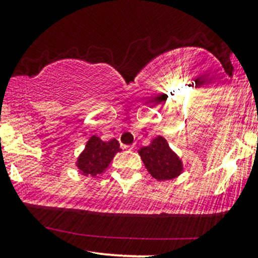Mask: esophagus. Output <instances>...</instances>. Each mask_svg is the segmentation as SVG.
<instances>
[{
    "mask_svg": "<svg viewBox=\"0 0 258 258\" xmlns=\"http://www.w3.org/2000/svg\"><path fill=\"white\" fill-rule=\"evenodd\" d=\"M135 147H136V146H135V145H131V146H123V148H126V150H128V151H134V150H135Z\"/></svg>",
    "mask_w": 258,
    "mask_h": 258,
    "instance_id": "esophagus-1",
    "label": "esophagus"
}]
</instances>
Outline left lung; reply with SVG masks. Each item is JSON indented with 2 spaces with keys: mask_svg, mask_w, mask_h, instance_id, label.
<instances>
[{
  "mask_svg": "<svg viewBox=\"0 0 258 258\" xmlns=\"http://www.w3.org/2000/svg\"><path fill=\"white\" fill-rule=\"evenodd\" d=\"M146 168L158 181L172 179L181 175L182 162L163 137L157 136L150 146L139 150Z\"/></svg>",
  "mask_w": 258,
  "mask_h": 258,
  "instance_id": "8db88e82",
  "label": "left lung"
}]
</instances>
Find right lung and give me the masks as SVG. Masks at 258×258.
Here are the masks:
<instances>
[{
    "label": "right lung",
    "mask_w": 258,
    "mask_h": 258,
    "mask_svg": "<svg viewBox=\"0 0 258 258\" xmlns=\"http://www.w3.org/2000/svg\"><path fill=\"white\" fill-rule=\"evenodd\" d=\"M119 151L121 148L117 140L103 142L100 137L92 136L77 158V167L85 176L100 175L108 167L114 155Z\"/></svg>",
    "instance_id": "obj_1"
}]
</instances>
